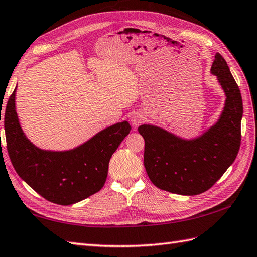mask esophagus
Listing matches in <instances>:
<instances>
[{
  "instance_id": "esophagus-1",
  "label": "esophagus",
  "mask_w": 257,
  "mask_h": 257,
  "mask_svg": "<svg viewBox=\"0 0 257 257\" xmlns=\"http://www.w3.org/2000/svg\"><path fill=\"white\" fill-rule=\"evenodd\" d=\"M130 121L135 125V127H138V125L144 121V115L139 112H134L130 117Z\"/></svg>"
}]
</instances>
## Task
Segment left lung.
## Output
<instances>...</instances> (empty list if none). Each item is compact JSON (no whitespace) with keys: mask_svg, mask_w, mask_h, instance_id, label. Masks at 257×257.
Segmentation results:
<instances>
[{"mask_svg":"<svg viewBox=\"0 0 257 257\" xmlns=\"http://www.w3.org/2000/svg\"><path fill=\"white\" fill-rule=\"evenodd\" d=\"M210 71L226 95L218 121L195 139H183L165 129L142 124L144 165L152 183L166 192L194 196L208 190L234 163L240 146L243 101L227 62L216 53Z\"/></svg>","mask_w":257,"mask_h":257,"instance_id":"1","label":"left lung"}]
</instances>
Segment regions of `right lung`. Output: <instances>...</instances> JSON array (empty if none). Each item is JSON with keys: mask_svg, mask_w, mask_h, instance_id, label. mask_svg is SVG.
<instances>
[{"mask_svg": "<svg viewBox=\"0 0 257 257\" xmlns=\"http://www.w3.org/2000/svg\"><path fill=\"white\" fill-rule=\"evenodd\" d=\"M4 129L15 172L43 198L67 206L88 198L103 187L110 158L132 127L127 121L118 122L74 149L42 150L25 137L20 125L14 90L5 109Z\"/></svg>", "mask_w": 257, "mask_h": 257, "instance_id": "1", "label": "right lung"}]
</instances>
